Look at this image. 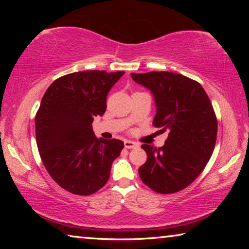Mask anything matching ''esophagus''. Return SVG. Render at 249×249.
<instances>
[{
	"mask_svg": "<svg viewBox=\"0 0 249 249\" xmlns=\"http://www.w3.org/2000/svg\"><path fill=\"white\" fill-rule=\"evenodd\" d=\"M124 146H125V148H127V149H133V148H136V147H138V144H136V142H132V141H125Z\"/></svg>",
	"mask_w": 249,
	"mask_h": 249,
	"instance_id": "1",
	"label": "esophagus"
}]
</instances>
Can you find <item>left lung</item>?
Segmentation results:
<instances>
[{
	"mask_svg": "<svg viewBox=\"0 0 249 249\" xmlns=\"http://www.w3.org/2000/svg\"><path fill=\"white\" fill-rule=\"evenodd\" d=\"M130 75L153 92L157 105L155 127L169 132L162 147L142 145L147 160L138 169L141 179L160 195L183 190L200 176L213 154L217 120L212 103L199 82L180 73Z\"/></svg>",
	"mask_w": 249,
	"mask_h": 249,
	"instance_id": "left-lung-1",
	"label": "left lung"
}]
</instances>
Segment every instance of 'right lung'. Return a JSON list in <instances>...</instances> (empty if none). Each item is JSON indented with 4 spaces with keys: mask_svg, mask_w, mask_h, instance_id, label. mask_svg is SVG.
<instances>
[{
    "mask_svg": "<svg viewBox=\"0 0 249 249\" xmlns=\"http://www.w3.org/2000/svg\"><path fill=\"white\" fill-rule=\"evenodd\" d=\"M124 71L69 73L50 84L35 116L36 142L46 170L72 195L90 196L107 182L112 162L124 142L98 140L95 116L107 109V96Z\"/></svg>",
    "mask_w": 249,
    "mask_h": 249,
    "instance_id": "obj_1",
    "label": "right lung"
}]
</instances>
